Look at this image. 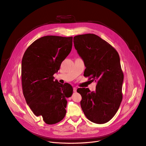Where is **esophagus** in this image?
Here are the masks:
<instances>
[{
	"mask_svg": "<svg viewBox=\"0 0 146 146\" xmlns=\"http://www.w3.org/2000/svg\"><path fill=\"white\" fill-rule=\"evenodd\" d=\"M76 90H77V88H76L74 87V88H73V91H74V92H76Z\"/></svg>",
	"mask_w": 146,
	"mask_h": 146,
	"instance_id": "34e87169",
	"label": "esophagus"
}]
</instances>
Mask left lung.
<instances>
[{"label":"left lung","instance_id":"obj_1","mask_svg":"<svg viewBox=\"0 0 146 146\" xmlns=\"http://www.w3.org/2000/svg\"><path fill=\"white\" fill-rule=\"evenodd\" d=\"M78 54L84 60L85 76L97 82L96 91L78 88L81 108L90 121L104 124L116 113L122 100L123 71L117 51L108 42L94 34L74 37Z\"/></svg>","mask_w":146,"mask_h":146}]
</instances>
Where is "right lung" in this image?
I'll list each match as a JSON object with an SVG mask.
<instances>
[{
	"instance_id": "add662e5",
	"label": "right lung",
	"mask_w": 146,
	"mask_h": 146,
	"mask_svg": "<svg viewBox=\"0 0 146 146\" xmlns=\"http://www.w3.org/2000/svg\"><path fill=\"white\" fill-rule=\"evenodd\" d=\"M72 37H42L26 50L21 61V84L27 104L34 114L48 125L65 116L67 100L73 88L69 84L54 81L53 75L70 53Z\"/></svg>"
}]
</instances>
